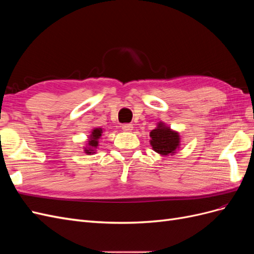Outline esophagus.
I'll use <instances>...</instances> for the list:
<instances>
[{
  "mask_svg": "<svg viewBox=\"0 0 254 254\" xmlns=\"http://www.w3.org/2000/svg\"><path fill=\"white\" fill-rule=\"evenodd\" d=\"M122 129L124 130V131L129 132V131H131V130L133 129V126H132V124H123L122 125Z\"/></svg>",
  "mask_w": 254,
  "mask_h": 254,
  "instance_id": "esophagus-1",
  "label": "esophagus"
}]
</instances>
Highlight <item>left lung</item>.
Here are the masks:
<instances>
[{
	"mask_svg": "<svg viewBox=\"0 0 254 254\" xmlns=\"http://www.w3.org/2000/svg\"><path fill=\"white\" fill-rule=\"evenodd\" d=\"M150 137V144L153 150L161 155H172L179 147L178 133L172 131L163 124H159L157 129L151 130Z\"/></svg>",
	"mask_w": 254,
	"mask_h": 254,
	"instance_id": "obj_1",
	"label": "left lung"
}]
</instances>
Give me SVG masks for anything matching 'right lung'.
<instances>
[{
  "label": "right lung",
  "mask_w": 254,
  "mask_h": 254,
  "mask_svg": "<svg viewBox=\"0 0 254 254\" xmlns=\"http://www.w3.org/2000/svg\"><path fill=\"white\" fill-rule=\"evenodd\" d=\"M102 132H103V130L101 128H96V129L93 130V131H92V134L90 136V141H89V146L91 148L86 149L87 153H92V152H93L92 148L97 147V146H98V139L101 137Z\"/></svg>",
  "instance_id": "add662e5"
}]
</instances>
